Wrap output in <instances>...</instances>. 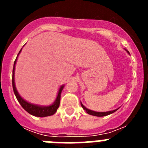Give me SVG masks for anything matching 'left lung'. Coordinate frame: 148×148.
I'll use <instances>...</instances> for the list:
<instances>
[{
	"mask_svg": "<svg viewBox=\"0 0 148 148\" xmlns=\"http://www.w3.org/2000/svg\"><path fill=\"white\" fill-rule=\"evenodd\" d=\"M125 50L127 51V53H128V54H130V53L128 52L127 49H125ZM81 105H82V108H83L84 110H86V112H87L88 114L90 115H92V116H99V117H101V116H108V115H110L111 114V113H114V112H116V110H116H111V111H108V112H95V111H93V110H89L87 109V108H86V107H84V106L82 104V103L81 102Z\"/></svg>",
	"mask_w": 148,
	"mask_h": 148,
	"instance_id": "obj_1",
	"label": "left lung"
}]
</instances>
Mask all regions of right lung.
<instances>
[{
  "mask_svg": "<svg viewBox=\"0 0 148 148\" xmlns=\"http://www.w3.org/2000/svg\"><path fill=\"white\" fill-rule=\"evenodd\" d=\"M22 49V48H21ZM21 49L20 50L19 53L18 54L16 59H15V62H14V66H13V70H12V88L14 93H15L16 99H18V102L20 103L21 105L22 106V108L25 110L27 112H28L29 114L32 115L34 116H37V117H46V116H49L55 114L57 111V109L59 107L60 104V100H61V93L62 92L63 89L64 85H62L60 87L59 90H58V95L56 99L55 100L54 102L52 104L49 106H40L37 105V104H34L32 103H29L26 100L23 99L20 95V94L18 93V90H17L16 87H15V64H16V61L18 59V57L19 54L21 52Z\"/></svg>",
  "mask_w": 148,
  "mask_h": 148,
  "instance_id": "1",
  "label": "right lung"
}]
</instances>
